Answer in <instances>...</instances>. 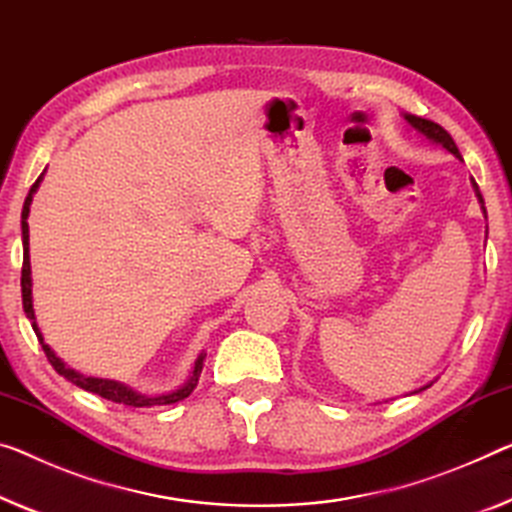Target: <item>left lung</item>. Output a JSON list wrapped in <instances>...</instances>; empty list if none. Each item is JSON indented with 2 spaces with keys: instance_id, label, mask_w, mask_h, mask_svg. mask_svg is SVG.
<instances>
[{
  "instance_id": "obj_1",
  "label": "left lung",
  "mask_w": 512,
  "mask_h": 512,
  "mask_svg": "<svg viewBox=\"0 0 512 512\" xmlns=\"http://www.w3.org/2000/svg\"><path fill=\"white\" fill-rule=\"evenodd\" d=\"M405 121L410 123L414 130H419L421 135H426L428 139L437 141V144H442V146L446 148V151H451L455 157H460V151H458V146H455L453 137L448 135V132H446L439 123H432V121H428V119H421V116H414V114H407V116H405ZM460 160H462V157H460ZM474 187H476L478 199H481V203H483V196H481V192H478V185H476V183H474Z\"/></svg>"
}]
</instances>
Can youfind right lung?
<instances>
[{"instance_id":"1","label":"right lung","mask_w":512,"mask_h":512,"mask_svg":"<svg viewBox=\"0 0 512 512\" xmlns=\"http://www.w3.org/2000/svg\"><path fill=\"white\" fill-rule=\"evenodd\" d=\"M38 183H41V176L34 185H31V190L25 199V206H22V277H20V286H22V306H25V313L27 318L31 320V327H34V332L38 336V341L43 343V336H41V329L36 325V318H34V306H31V265H29V224H27V217H29V206H31V196H34ZM43 350H45V357L50 364L54 366V371L59 375H64L68 382L77 384V387L84 389V391H91V393H98V396L112 400V403H119V405H128V407H153V405H171V403H178V400H183L190 396L194 391L196 382H199V373L203 368V357H199L194 366V373L190 377V382L185 384V387H180L174 393H167V396H155V398H148V396H141V393L132 391L125 387L121 382H114V380H100V377H84L80 373H75L73 368H68L64 361H61L54 352L50 350V345L43 343Z\"/></svg>"}]
</instances>
